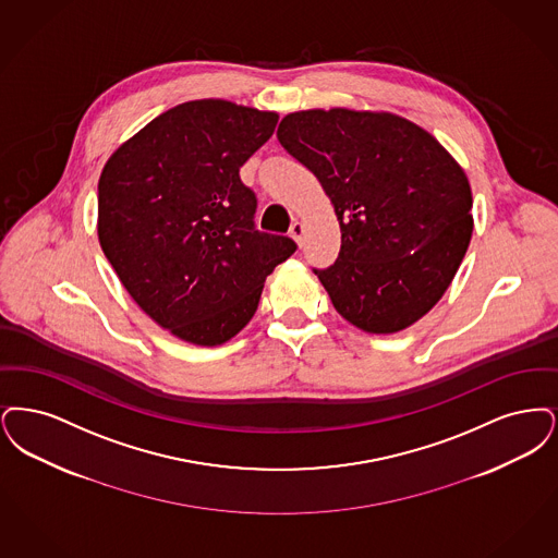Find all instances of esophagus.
Returning <instances> with one entry per match:
<instances>
[{
	"mask_svg": "<svg viewBox=\"0 0 558 558\" xmlns=\"http://www.w3.org/2000/svg\"><path fill=\"white\" fill-rule=\"evenodd\" d=\"M290 235L293 242L298 243V245H302V240H304V225H302L300 220H293V222H291Z\"/></svg>",
	"mask_w": 558,
	"mask_h": 558,
	"instance_id": "esophagus-1",
	"label": "esophagus"
}]
</instances>
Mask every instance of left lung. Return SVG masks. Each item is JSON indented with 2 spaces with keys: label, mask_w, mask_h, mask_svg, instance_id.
I'll return each mask as SVG.
<instances>
[{
  "label": "left lung",
  "mask_w": 558,
  "mask_h": 558,
  "mask_svg": "<svg viewBox=\"0 0 558 558\" xmlns=\"http://www.w3.org/2000/svg\"><path fill=\"white\" fill-rule=\"evenodd\" d=\"M277 140L315 174L340 220V256L315 270L336 311L375 336L427 315L473 233L471 185L454 156L386 110H298Z\"/></svg>",
  "instance_id": "obj_1"
}]
</instances>
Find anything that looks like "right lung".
I'll list each match as a JSON object with an SVG mask.
<instances>
[{
    "label": "right lung",
    "mask_w": 558,
    "mask_h": 558,
    "mask_svg": "<svg viewBox=\"0 0 558 558\" xmlns=\"http://www.w3.org/2000/svg\"><path fill=\"white\" fill-rule=\"evenodd\" d=\"M279 114L194 99L122 142L97 183V240L122 288L181 341L215 348L252 320L268 275L295 252L254 229L240 179Z\"/></svg>",
    "instance_id": "obj_1"
}]
</instances>
